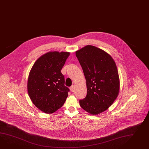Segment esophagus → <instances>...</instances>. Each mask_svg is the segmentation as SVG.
I'll return each mask as SVG.
<instances>
[{"instance_id": "esophagus-1", "label": "esophagus", "mask_w": 149, "mask_h": 149, "mask_svg": "<svg viewBox=\"0 0 149 149\" xmlns=\"http://www.w3.org/2000/svg\"><path fill=\"white\" fill-rule=\"evenodd\" d=\"M70 91H71L72 92H73V91H74V85H72V86L70 87Z\"/></svg>"}]
</instances>
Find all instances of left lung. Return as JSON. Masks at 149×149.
Returning <instances> with one entry per match:
<instances>
[{
  "label": "left lung",
  "instance_id": "obj_1",
  "mask_svg": "<svg viewBox=\"0 0 149 149\" xmlns=\"http://www.w3.org/2000/svg\"><path fill=\"white\" fill-rule=\"evenodd\" d=\"M84 71L87 93L80 100L81 107L91 115L103 113L117 98L120 79L113 58L100 48L87 45L76 52Z\"/></svg>",
  "mask_w": 149,
  "mask_h": 149
}]
</instances>
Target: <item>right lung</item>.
<instances>
[{"label":"right lung","instance_id":"right-lung-1","mask_svg":"<svg viewBox=\"0 0 149 149\" xmlns=\"http://www.w3.org/2000/svg\"><path fill=\"white\" fill-rule=\"evenodd\" d=\"M69 52H49L33 65L27 81V91L33 104L46 113H52L64 104L69 88L61 72Z\"/></svg>","mask_w":149,"mask_h":149}]
</instances>
